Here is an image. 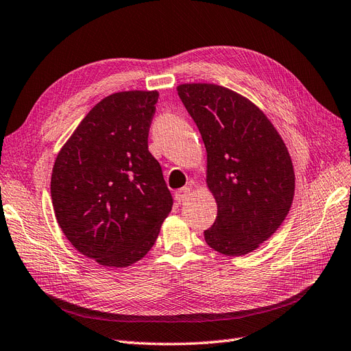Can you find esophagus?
<instances>
[{
  "label": "esophagus",
  "instance_id": "1",
  "mask_svg": "<svg viewBox=\"0 0 351 351\" xmlns=\"http://www.w3.org/2000/svg\"><path fill=\"white\" fill-rule=\"evenodd\" d=\"M189 195H191V188L184 186V188H180V189H178L175 192V201L178 204H182V202H185L189 198Z\"/></svg>",
  "mask_w": 351,
  "mask_h": 351
}]
</instances>
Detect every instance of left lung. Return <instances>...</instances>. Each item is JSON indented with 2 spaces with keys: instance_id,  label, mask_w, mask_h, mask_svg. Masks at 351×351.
I'll use <instances>...</instances> for the list:
<instances>
[{
  "instance_id": "1",
  "label": "left lung",
  "mask_w": 351,
  "mask_h": 351,
  "mask_svg": "<svg viewBox=\"0 0 351 351\" xmlns=\"http://www.w3.org/2000/svg\"><path fill=\"white\" fill-rule=\"evenodd\" d=\"M178 95L202 136L206 185L218 206L205 241L226 256L247 254L291 210L295 173L289 152L263 111L234 90L182 84Z\"/></svg>"
}]
</instances>
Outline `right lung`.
<instances>
[{
	"label": "right lung",
	"mask_w": 351,
	"mask_h": 351,
	"mask_svg": "<svg viewBox=\"0 0 351 351\" xmlns=\"http://www.w3.org/2000/svg\"><path fill=\"white\" fill-rule=\"evenodd\" d=\"M158 90L99 101L55 160L58 224L73 247L102 266L127 267L153 247L173 198L147 137Z\"/></svg>",
	"instance_id": "right-lung-1"
}]
</instances>
